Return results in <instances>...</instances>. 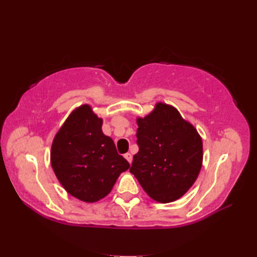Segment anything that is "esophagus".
<instances>
[{
    "instance_id": "obj_1",
    "label": "esophagus",
    "mask_w": 257,
    "mask_h": 257,
    "mask_svg": "<svg viewBox=\"0 0 257 257\" xmlns=\"http://www.w3.org/2000/svg\"><path fill=\"white\" fill-rule=\"evenodd\" d=\"M124 158H125V159H127V161H128L129 163L133 162V155L129 154V152H127V154L124 155Z\"/></svg>"
}]
</instances>
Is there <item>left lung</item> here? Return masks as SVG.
<instances>
[{
    "mask_svg": "<svg viewBox=\"0 0 257 257\" xmlns=\"http://www.w3.org/2000/svg\"><path fill=\"white\" fill-rule=\"evenodd\" d=\"M136 121L139 151L134 156L130 172L159 203L180 199L194 184L202 168L200 134L176 107L161 101Z\"/></svg>",
    "mask_w": 257,
    "mask_h": 257,
    "instance_id": "1",
    "label": "left lung"
}]
</instances>
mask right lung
Returning a JSON list of instances; mask_svg holds the SVG:
<instances>
[{"mask_svg":"<svg viewBox=\"0 0 257 257\" xmlns=\"http://www.w3.org/2000/svg\"><path fill=\"white\" fill-rule=\"evenodd\" d=\"M102 118L88 103L69 113L53 139L51 165L59 183L74 198L94 203L112 190L129 162L103 135Z\"/></svg>","mask_w":257,"mask_h":257,"instance_id":"add662e5","label":"right lung"}]
</instances>
